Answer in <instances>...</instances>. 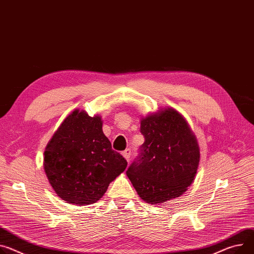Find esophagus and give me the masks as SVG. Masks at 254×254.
Instances as JSON below:
<instances>
[{"label":"esophagus","mask_w":254,"mask_h":254,"mask_svg":"<svg viewBox=\"0 0 254 254\" xmlns=\"http://www.w3.org/2000/svg\"><path fill=\"white\" fill-rule=\"evenodd\" d=\"M122 154H123V157H124L127 161H129V160H130V155H131V149L128 148V149L124 150V151L122 152Z\"/></svg>","instance_id":"obj_1"}]
</instances>
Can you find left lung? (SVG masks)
Returning <instances> with one entry per match:
<instances>
[{
    "label": "left lung",
    "instance_id": "obj_1",
    "mask_svg": "<svg viewBox=\"0 0 254 254\" xmlns=\"http://www.w3.org/2000/svg\"><path fill=\"white\" fill-rule=\"evenodd\" d=\"M144 142L126 175L139 196L151 203L179 197L193 182L199 148L183 117L168 109L142 119Z\"/></svg>",
    "mask_w": 254,
    "mask_h": 254
}]
</instances>
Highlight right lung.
I'll use <instances>...</instances> for the list:
<instances>
[{"instance_id":"obj_1","label":"right lung","mask_w":254,"mask_h":254,"mask_svg":"<svg viewBox=\"0 0 254 254\" xmlns=\"http://www.w3.org/2000/svg\"><path fill=\"white\" fill-rule=\"evenodd\" d=\"M101 117L74 111L54 134L44 168L58 196L73 204H91L124 172L127 161L112 148Z\"/></svg>"}]
</instances>
